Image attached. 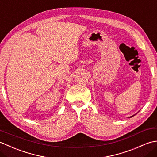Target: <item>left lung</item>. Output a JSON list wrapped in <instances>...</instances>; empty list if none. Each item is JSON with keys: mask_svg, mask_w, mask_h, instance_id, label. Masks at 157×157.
<instances>
[{"mask_svg": "<svg viewBox=\"0 0 157 157\" xmlns=\"http://www.w3.org/2000/svg\"><path fill=\"white\" fill-rule=\"evenodd\" d=\"M133 116H134V115H133ZM133 116H131V117H133Z\"/></svg>", "mask_w": 157, "mask_h": 157, "instance_id": "left-lung-1", "label": "left lung"}]
</instances>
